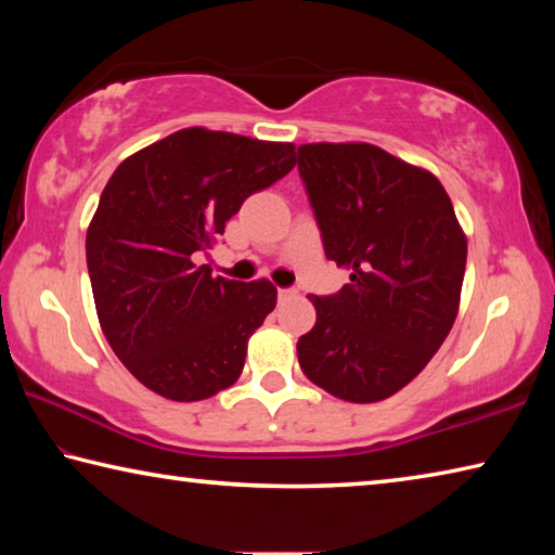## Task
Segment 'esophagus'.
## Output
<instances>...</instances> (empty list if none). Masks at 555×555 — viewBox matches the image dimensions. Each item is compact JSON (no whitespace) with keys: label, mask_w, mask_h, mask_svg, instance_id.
<instances>
[{"label":"esophagus","mask_w":555,"mask_h":555,"mask_svg":"<svg viewBox=\"0 0 555 555\" xmlns=\"http://www.w3.org/2000/svg\"><path fill=\"white\" fill-rule=\"evenodd\" d=\"M296 294V291H291V288H279V300H288L291 296H294Z\"/></svg>","instance_id":"esophagus-1"}]
</instances>
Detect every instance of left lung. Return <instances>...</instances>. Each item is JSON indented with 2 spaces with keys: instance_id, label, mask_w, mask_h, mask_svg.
<instances>
[{
  "instance_id": "obj_1",
  "label": "left lung",
  "mask_w": 555,
  "mask_h": 555,
  "mask_svg": "<svg viewBox=\"0 0 555 555\" xmlns=\"http://www.w3.org/2000/svg\"><path fill=\"white\" fill-rule=\"evenodd\" d=\"M298 173L325 257L350 269L333 296H308L298 337L308 379L352 403L389 399L426 367L455 323L467 240L426 168L372 144H304Z\"/></svg>"
}]
</instances>
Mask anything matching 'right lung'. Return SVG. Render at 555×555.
Returning <instances> with one entry per match:
<instances>
[{
  "label": "right lung",
  "instance_id": "1",
  "mask_svg": "<svg viewBox=\"0 0 555 555\" xmlns=\"http://www.w3.org/2000/svg\"><path fill=\"white\" fill-rule=\"evenodd\" d=\"M294 166V144L191 127L112 173L86 240L92 296L109 347L158 397L201 401L237 382L276 288L212 276L195 259Z\"/></svg>",
  "mask_w": 555,
  "mask_h": 555
}]
</instances>
